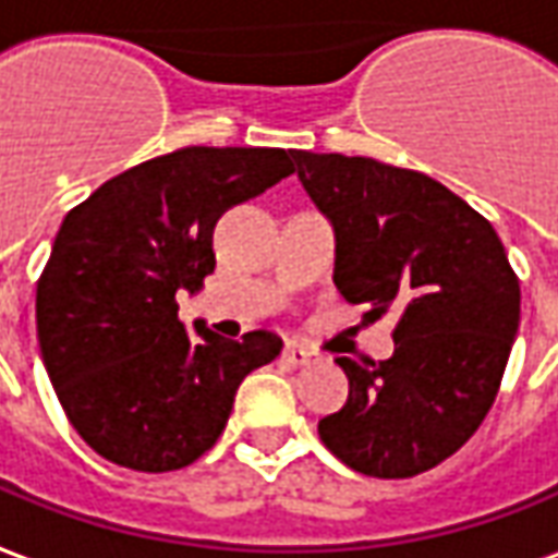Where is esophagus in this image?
Wrapping results in <instances>:
<instances>
[{"label":"esophagus","mask_w":558,"mask_h":558,"mask_svg":"<svg viewBox=\"0 0 558 558\" xmlns=\"http://www.w3.org/2000/svg\"><path fill=\"white\" fill-rule=\"evenodd\" d=\"M282 361H286V364H291V367H306V364L313 361V352H310V349H303V345H298V343H288L286 352H282Z\"/></svg>","instance_id":"esophagus-1"}]
</instances>
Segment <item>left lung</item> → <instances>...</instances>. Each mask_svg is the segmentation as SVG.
Wrapping results in <instances>:
<instances>
[{
	"instance_id": "obj_1",
	"label": "left lung",
	"mask_w": 558,
	"mask_h": 558,
	"mask_svg": "<svg viewBox=\"0 0 558 558\" xmlns=\"http://www.w3.org/2000/svg\"><path fill=\"white\" fill-rule=\"evenodd\" d=\"M291 157L337 236L340 294L367 318L398 313L391 359H337L349 398L318 437L359 474L416 477L489 413L520 328V279L489 221L432 175L374 157Z\"/></svg>"
}]
</instances>
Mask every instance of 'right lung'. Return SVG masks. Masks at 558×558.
<instances>
[{
    "label": "right lung",
    "mask_w": 558,
    "mask_h": 558,
    "mask_svg": "<svg viewBox=\"0 0 558 558\" xmlns=\"http://www.w3.org/2000/svg\"><path fill=\"white\" fill-rule=\"evenodd\" d=\"M286 148L191 145L114 175L57 230L36 288L38 349L72 428L102 459L163 474L197 462L228 425L245 376L282 340L197 337L175 294L215 270L213 230L230 206L291 175Z\"/></svg>",
    "instance_id": "1"
}]
</instances>
